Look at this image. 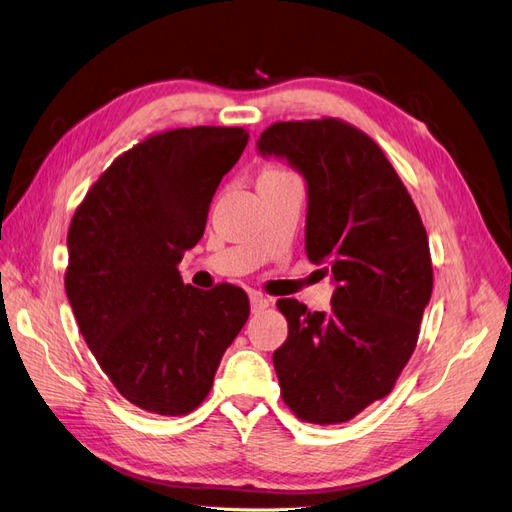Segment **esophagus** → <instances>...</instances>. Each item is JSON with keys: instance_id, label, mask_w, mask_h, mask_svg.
I'll list each match as a JSON object with an SVG mask.
<instances>
[{"instance_id": "obj_1", "label": "esophagus", "mask_w": 512, "mask_h": 512, "mask_svg": "<svg viewBox=\"0 0 512 512\" xmlns=\"http://www.w3.org/2000/svg\"><path fill=\"white\" fill-rule=\"evenodd\" d=\"M250 306H252V314H258L269 308V299L260 293H250Z\"/></svg>"}]
</instances>
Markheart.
<instances>
[{"label": "heart", "instance_id": "obj_1", "mask_svg": "<svg viewBox=\"0 0 512 512\" xmlns=\"http://www.w3.org/2000/svg\"><path fill=\"white\" fill-rule=\"evenodd\" d=\"M286 172H282V170H273V168H269V170H265L262 172V176L260 178H275V176H284Z\"/></svg>", "mask_w": 512, "mask_h": 512}]
</instances>
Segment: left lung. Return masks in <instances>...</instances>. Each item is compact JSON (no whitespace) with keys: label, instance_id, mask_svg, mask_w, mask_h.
Listing matches in <instances>:
<instances>
[{"label":"left lung","instance_id":"obj_1","mask_svg":"<svg viewBox=\"0 0 512 512\" xmlns=\"http://www.w3.org/2000/svg\"><path fill=\"white\" fill-rule=\"evenodd\" d=\"M256 146L306 178V254L336 284L329 312L278 301L282 398L306 422H347L392 392L416 349L433 293L426 230L383 150L349 122H275Z\"/></svg>","mask_w":512,"mask_h":512}]
</instances>
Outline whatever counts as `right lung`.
<instances>
[{"label":"right lung","mask_w":512,"mask_h":512,"mask_svg":"<svg viewBox=\"0 0 512 512\" xmlns=\"http://www.w3.org/2000/svg\"><path fill=\"white\" fill-rule=\"evenodd\" d=\"M247 137L241 127L150 135L101 174L68 228L64 286L81 336L114 388L150 413L196 409L250 316L243 288L200 290L178 273Z\"/></svg>","instance_id":"right-lung-1"}]
</instances>
